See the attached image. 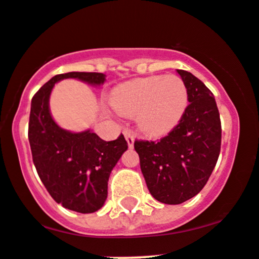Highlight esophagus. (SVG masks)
Wrapping results in <instances>:
<instances>
[{
    "label": "esophagus",
    "instance_id": "obj_1",
    "mask_svg": "<svg viewBox=\"0 0 259 259\" xmlns=\"http://www.w3.org/2000/svg\"><path fill=\"white\" fill-rule=\"evenodd\" d=\"M124 135L127 141V146H129V149H133V147H134V141H135L134 135H133L129 130H124Z\"/></svg>",
    "mask_w": 259,
    "mask_h": 259
}]
</instances>
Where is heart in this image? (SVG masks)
I'll return each mask as SVG.
<instances>
[{
    "label": "heart",
    "instance_id": "b5f03b06",
    "mask_svg": "<svg viewBox=\"0 0 259 259\" xmlns=\"http://www.w3.org/2000/svg\"><path fill=\"white\" fill-rule=\"evenodd\" d=\"M188 104L182 78L157 75L136 78L113 91L112 106L119 115L136 116L139 130L149 138H162L177 126Z\"/></svg>",
    "mask_w": 259,
    "mask_h": 259
}]
</instances>
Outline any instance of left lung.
I'll return each mask as SVG.
<instances>
[{"label": "left lung", "instance_id": "8db88e82", "mask_svg": "<svg viewBox=\"0 0 259 259\" xmlns=\"http://www.w3.org/2000/svg\"><path fill=\"white\" fill-rule=\"evenodd\" d=\"M177 72L189 102L180 123L158 143L134 144L150 193L171 205L184 203L204 188L221 146L220 114L211 91L188 71Z\"/></svg>", "mask_w": 259, "mask_h": 259}]
</instances>
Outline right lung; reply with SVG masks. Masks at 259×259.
I'll return each mask as SVG.
<instances>
[{
  "label": "right lung",
  "mask_w": 259,
  "mask_h": 259,
  "mask_svg": "<svg viewBox=\"0 0 259 259\" xmlns=\"http://www.w3.org/2000/svg\"><path fill=\"white\" fill-rule=\"evenodd\" d=\"M65 78L98 87L106 75L67 72L49 79L32 99L28 139L36 172L54 200L69 210L90 214L103 206L110 172L127 150V143L123 135L104 141L90 129L72 133L55 123L49 99L56 82Z\"/></svg>",
  "instance_id": "1"
}]
</instances>
